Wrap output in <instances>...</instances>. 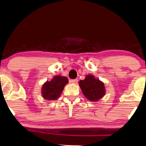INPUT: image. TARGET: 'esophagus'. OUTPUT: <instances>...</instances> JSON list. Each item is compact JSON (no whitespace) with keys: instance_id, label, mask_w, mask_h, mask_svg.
Returning a JSON list of instances; mask_svg holds the SVG:
<instances>
[{"instance_id":"34e87169","label":"esophagus","mask_w":146,"mask_h":146,"mask_svg":"<svg viewBox=\"0 0 146 146\" xmlns=\"http://www.w3.org/2000/svg\"><path fill=\"white\" fill-rule=\"evenodd\" d=\"M78 82V79H74V80H70V83H72V84H77Z\"/></svg>"}]
</instances>
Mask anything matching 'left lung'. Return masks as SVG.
Listing matches in <instances>:
<instances>
[{
	"label": "left lung",
	"instance_id": "8db88e82",
	"mask_svg": "<svg viewBox=\"0 0 146 146\" xmlns=\"http://www.w3.org/2000/svg\"><path fill=\"white\" fill-rule=\"evenodd\" d=\"M79 86L84 96L93 102L103 98L106 92L104 83L92 74H88L85 79L80 80Z\"/></svg>",
	"mask_w": 146,
	"mask_h": 146
}]
</instances>
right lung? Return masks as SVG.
<instances>
[{"instance_id":"right-lung-1","label":"right lung","mask_w":146,"mask_h":146,"mask_svg":"<svg viewBox=\"0 0 146 146\" xmlns=\"http://www.w3.org/2000/svg\"><path fill=\"white\" fill-rule=\"evenodd\" d=\"M68 83V78L62 76H54L50 81L43 84L41 88L42 97L47 100H55L60 96L64 86Z\"/></svg>"}]
</instances>
